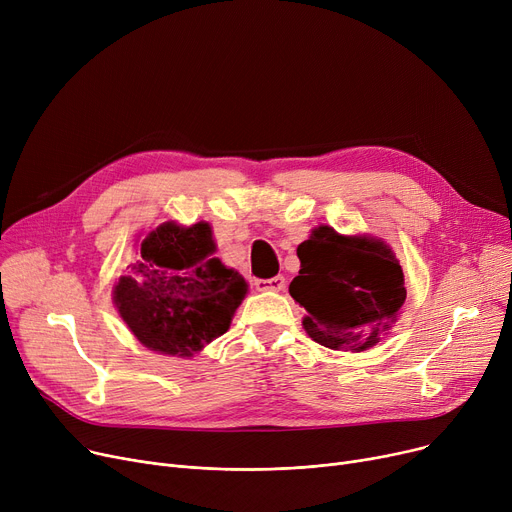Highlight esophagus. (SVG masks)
I'll return each mask as SVG.
<instances>
[{"label":"esophagus","instance_id":"obj_1","mask_svg":"<svg viewBox=\"0 0 512 512\" xmlns=\"http://www.w3.org/2000/svg\"><path fill=\"white\" fill-rule=\"evenodd\" d=\"M286 286V278L284 276H274V278H259L255 280V288L257 290H282Z\"/></svg>","mask_w":512,"mask_h":512}]
</instances>
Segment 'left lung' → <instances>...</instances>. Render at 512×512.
Returning a JSON list of instances; mask_svg holds the SVG:
<instances>
[{"mask_svg": "<svg viewBox=\"0 0 512 512\" xmlns=\"http://www.w3.org/2000/svg\"><path fill=\"white\" fill-rule=\"evenodd\" d=\"M297 255L301 272L288 292L307 311V334L334 351L359 353L378 344L407 299L405 276L390 247L319 226Z\"/></svg>", "mask_w": 512, "mask_h": 512, "instance_id": "obj_1", "label": "left lung"}]
</instances>
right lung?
Masks as SVG:
<instances>
[{"label": "right lung", "instance_id": "1", "mask_svg": "<svg viewBox=\"0 0 512 512\" xmlns=\"http://www.w3.org/2000/svg\"><path fill=\"white\" fill-rule=\"evenodd\" d=\"M205 222L161 224L141 242V257L114 288V303L130 332L151 351L191 357L226 334L247 282L211 257Z\"/></svg>", "mask_w": 512, "mask_h": 512}]
</instances>
